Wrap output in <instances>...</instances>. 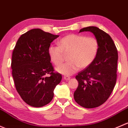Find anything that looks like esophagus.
<instances>
[{"label": "esophagus", "mask_w": 128, "mask_h": 128, "mask_svg": "<svg viewBox=\"0 0 128 128\" xmlns=\"http://www.w3.org/2000/svg\"><path fill=\"white\" fill-rule=\"evenodd\" d=\"M71 78L70 77V76H65L64 77V80H70Z\"/></svg>", "instance_id": "34e87169"}]
</instances>
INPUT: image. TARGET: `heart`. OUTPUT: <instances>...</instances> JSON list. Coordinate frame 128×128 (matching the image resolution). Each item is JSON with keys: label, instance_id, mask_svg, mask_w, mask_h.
<instances>
[{"label": "heart", "instance_id": "obj_1", "mask_svg": "<svg viewBox=\"0 0 128 128\" xmlns=\"http://www.w3.org/2000/svg\"><path fill=\"white\" fill-rule=\"evenodd\" d=\"M98 51V40L93 37L81 34L67 35L58 41V46L51 45L48 54L55 65L62 64L64 54H68L69 62L62 64L56 71L64 75L75 73L80 68H86L93 63Z\"/></svg>", "mask_w": 128, "mask_h": 128}]
</instances>
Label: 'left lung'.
Instances as JSON below:
<instances>
[{"mask_svg": "<svg viewBox=\"0 0 128 128\" xmlns=\"http://www.w3.org/2000/svg\"><path fill=\"white\" fill-rule=\"evenodd\" d=\"M89 31L98 42V51L93 63L76 75L78 87L74 92L75 101L81 106L92 108L100 106L110 97L116 81L118 51L110 35L96 26L80 32Z\"/></svg>", "mask_w": 128, "mask_h": 128, "instance_id": "left-lung-1", "label": "left lung"}]
</instances>
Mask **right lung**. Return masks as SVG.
<instances>
[{"label": "right lung", "mask_w": 128, "mask_h": 128, "mask_svg": "<svg viewBox=\"0 0 128 128\" xmlns=\"http://www.w3.org/2000/svg\"><path fill=\"white\" fill-rule=\"evenodd\" d=\"M59 37L32 29L20 37L12 58V76L17 92L30 106L41 107L51 102L62 75L54 72L48 48ZM49 74V76L46 75Z\"/></svg>", "instance_id": "right-lung-1"}]
</instances>
